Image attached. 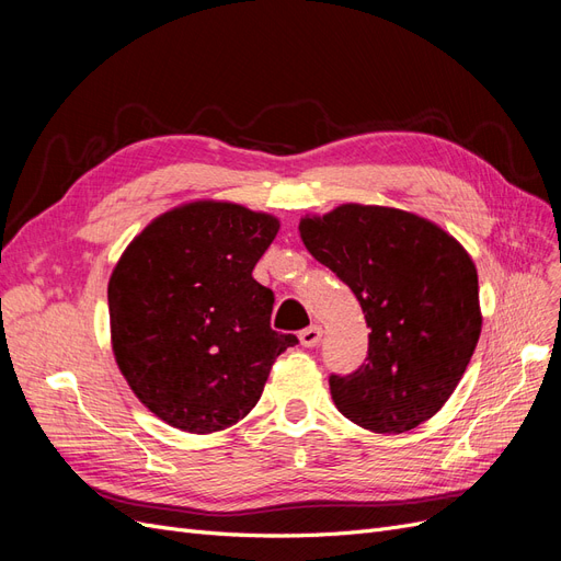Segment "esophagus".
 <instances>
[{
	"mask_svg": "<svg viewBox=\"0 0 561 561\" xmlns=\"http://www.w3.org/2000/svg\"><path fill=\"white\" fill-rule=\"evenodd\" d=\"M320 339H322V328L320 325H311V328L299 332V342H301V346H307V348L318 346Z\"/></svg>",
	"mask_w": 561,
	"mask_h": 561,
	"instance_id": "34e87169",
	"label": "esophagus"
}]
</instances>
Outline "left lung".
Wrapping results in <instances>:
<instances>
[{
    "label": "left lung",
    "instance_id": "left-lung-1",
    "mask_svg": "<svg viewBox=\"0 0 561 561\" xmlns=\"http://www.w3.org/2000/svg\"><path fill=\"white\" fill-rule=\"evenodd\" d=\"M301 241L351 287L369 332L365 363L330 375L336 410L375 433H404L443 407L478 346L480 285L470 254L419 215L346 203L304 217Z\"/></svg>",
    "mask_w": 561,
    "mask_h": 561
}]
</instances>
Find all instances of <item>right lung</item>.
Wrapping results in <instances>:
<instances>
[{
  "mask_svg": "<svg viewBox=\"0 0 561 561\" xmlns=\"http://www.w3.org/2000/svg\"><path fill=\"white\" fill-rule=\"evenodd\" d=\"M276 233V217L198 201L154 219L118 260L107 287L116 365L171 426H233L299 344L271 330L274 293L252 278Z\"/></svg>",
  "mask_w": 561,
  "mask_h": 561,
  "instance_id": "obj_1",
  "label": "right lung"
}]
</instances>
